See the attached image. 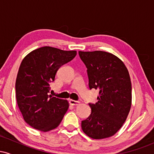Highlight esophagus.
Listing matches in <instances>:
<instances>
[{
    "label": "esophagus",
    "mask_w": 154,
    "mask_h": 154,
    "mask_svg": "<svg viewBox=\"0 0 154 154\" xmlns=\"http://www.w3.org/2000/svg\"><path fill=\"white\" fill-rule=\"evenodd\" d=\"M69 103L72 106H77L79 103V102L77 101V100H72L71 99V100H69Z\"/></svg>",
    "instance_id": "esophagus-1"
}]
</instances>
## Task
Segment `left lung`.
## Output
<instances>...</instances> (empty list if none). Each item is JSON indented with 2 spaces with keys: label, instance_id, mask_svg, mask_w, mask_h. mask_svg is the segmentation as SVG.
I'll return each mask as SVG.
<instances>
[{
  "label": "left lung",
  "instance_id": "obj_1",
  "mask_svg": "<svg viewBox=\"0 0 154 154\" xmlns=\"http://www.w3.org/2000/svg\"><path fill=\"white\" fill-rule=\"evenodd\" d=\"M87 68L89 88L99 91L98 102L89 103L91 114L83 120V132L93 139L114 135L128 117L132 85L127 67L119 58L101 51H79Z\"/></svg>",
  "mask_w": 154,
  "mask_h": 154
}]
</instances>
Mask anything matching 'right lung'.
Segmentation results:
<instances>
[{"mask_svg":"<svg viewBox=\"0 0 154 154\" xmlns=\"http://www.w3.org/2000/svg\"><path fill=\"white\" fill-rule=\"evenodd\" d=\"M76 55L75 51L45 46L32 51L22 60L16 79V98L24 121L32 128L48 132L59 125L69 103L49 95L50 85L60 67Z\"/></svg>","mask_w":154,"mask_h":154,"instance_id":"obj_1","label":"right lung"}]
</instances>
